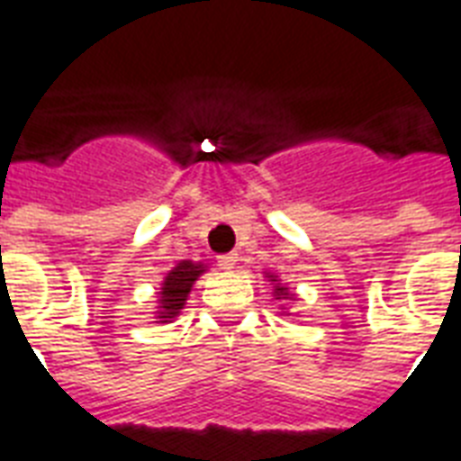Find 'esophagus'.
<instances>
[{
    "instance_id": "esophagus-1",
    "label": "esophagus",
    "mask_w": 461,
    "mask_h": 461,
    "mask_svg": "<svg viewBox=\"0 0 461 461\" xmlns=\"http://www.w3.org/2000/svg\"><path fill=\"white\" fill-rule=\"evenodd\" d=\"M239 256L237 254H224V256H217V263H220V268L224 270H231L237 266Z\"/></svg>"
}]
</instances>
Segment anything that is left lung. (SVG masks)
I'll return each mask as SVG.
<instances>
[{"instance_id":"1","label":"left lung","mask_w":461,"mask_h":461,"mask_svg":"<svg viewBox=\"0 0 461 461\" xmlns=\"http://www.w3.org/2000/svg\"><path fill=\"white\" fill-rule=\"evenodd\" d=\"M266 277H268L270 285H273V297H276V300H294V293H290V287L280 283V277H277L276 273H268V270H266ZM280 307H283V304H280Z\"/></svg>"}]
</instances>
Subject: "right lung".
<instances>
[{
	"label": "right lung",
	"mask_w": 461,
	"mask_h": 461,
	"mask_svg": "<svg viewBox=\"0 0 461 461\" xmlns=\"http://www.w3.org/2000/svg\"><path fill=\"white\" fill-rule=\"evenodd\" d=\"M205 270L207 266L195 261H178L174 268L168 270L159 293H157V312H154L157 324H168V321H174L176 316L181 314V309L185 307V300H188L195 280Z\"/></svg>",
	"instance_id": "1"
}]
</instances>
